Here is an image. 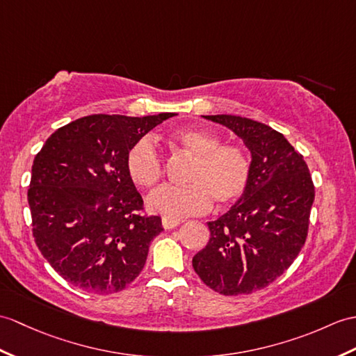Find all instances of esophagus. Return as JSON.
<instances>
[{
	"mask_svg": "<svg viewBox=\"0 0 356 356\" xmlns=\"http://www.w3.org/2000/svg\"><path fill=\"white\" fill-rule=\"evenodd\" d=\"M179 225H180V221H177V220L162 218V226H163V229H167V230H170V229H176Z\"/></svg>",
	"mask_w": 356,
	"mask_h": 356,
	"instance_id": "esophagus-1",
	"label": "esophagus"
}]
</instances>
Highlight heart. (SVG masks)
<instances>
[{
  "mask_svg": "<svg viewBox=\"0 0 356 356\" xmlns=\"http://www.w3.org/2000/svg\"><path fill=\"white\" fill-rule=\"evenodd\" d=\"M194 163L188 186H163L147 198V208L168 220L203 213L216 202L226 208L241 198L252 179V158L241 144H221V138L203 129H184L171 135ZM130 179L150 189L163 177V161L150 136L138 139L126 158Z\"/></svg>",
  "mask_w": 356,
  "mask_h": 356,
  "instance_id": "1",
  "label": "heart"
}]
</instances>
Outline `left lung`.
<instances>
[{
  "mask_svg": "<svg viewBox=\"0 0 356 356\" xmlns=\"http://www.w3.org/2000/svg\"><path fill=\"white\" fill-rule=\"evenodd\" d=\"M244 140L252 153L245 194L209 221V243L193 258L203 282L222 296L262 290L291 266L307 241L314 184L303 156L267 124L206 115Z\"/></svg>",
  "mask_w": 356,
  "mask_h": 356,
  "instance_id": "1",
  "label": "left lung"
}]
</instances>
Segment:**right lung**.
<instances>
[{
  "instance_id": "obj_1",
  "label": "right lung",
  "mask_w": 356,
  "mask_h": 356,
  "mask_svg": "<svg viewBox=\"0 0 356 356\" xmlns=\"http://www.w3.org/2000/svg\"><path fill=\"white\" fill-rule=\"evenodd\" d=\"M176 113L89 115L57 129L31 167L29 204L35 243L74 286L124 290L144 268L161 217L140 213L143 197L126 158L138 139Z\"/></svg>"
}]
</instances>
